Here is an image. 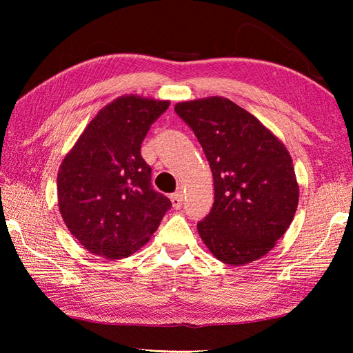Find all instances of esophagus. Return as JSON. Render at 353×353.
I'll use <instances>...</instances> for the list:
<instances>
[{"instance_id": "obj_1", "label": "esophagus", "mask_w": 353, "mask_h": 353, "mask_svg": "<svg viewBox=\"0 0 353 353\" xmlns=\"http://www.w3.org/2000/svg\"><path fill=\"white\" fill-rule=\"evenodd\" d=\"M170 199H171L172 208H174V209H179V208L182 206V201H183V196H182V192H174V194H171Z\"/></svg>"}]
</instances>
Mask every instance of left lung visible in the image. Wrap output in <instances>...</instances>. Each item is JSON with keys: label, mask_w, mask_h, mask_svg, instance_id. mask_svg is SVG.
I'll use <instances>...</instances> for the list:
<instances>
[{"label": "left lung", "mask_w": 353, "mask_h": 353, "mask_svg": "<svg viewBox=\"0 0 353 353\" xmlns=\"http://www.w3.org/2000/svg\"><path fill=\"white\" fill-rule=\"evenodd\" d=\"M203 147L214 177L211 212L197 224L214 256L244 265L273 249L294 219L299 183L283 142L224 97L177 103Z\"/></svg>", "instance_id": "1"}]
</instances>
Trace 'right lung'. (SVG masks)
Returning <instances> with one entry per match:
<instances>
[{
  "mask_svg": "<svg viewBox=\"0 0 353 353\" xmlns=\"http://www.w3.org/2000/svg\"><path fill=\"white\" fill-rule=\"evenodd\" d=\"M170 101L123 95L86 125L57 172L59 211L72 236L106 259L129 258L159 228L171 201L152 188L141 144Z\"/></svg>",
  "mask_w": 353,
  "mask_h": 353,
  "instance_id": "right-lung-1",
  "label": "right lung"
}]
</instances>
